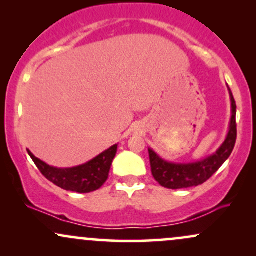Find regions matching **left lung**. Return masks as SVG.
<instances>
[{
  "label": "left lung",
  "instance_id": "obj_1",
  "mask_svg": "<svg viewBox=\"0 0 256 256\" xmlns=\"http://www.w3.org/2000/svg\"><path fill=\"white\" fill-rule=\"evenodd\" d=\"M228 89L231 100L230 126H228V132L225 140L214 154L195 162L176 164L161 158L152 148L148 149L152 177L161 186L167 188V189H186V188L204 184L218 171L230 156L236 143L237 128L236 102L232 96L230 88L228 86Z\"/></svg>",
  "mask_w": 256,
  "mask_h": 256
}]
</instances>
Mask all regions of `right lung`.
<instances>
[{"instance_id": "obj_1", "label": "right lung", "mask_w": 256, "mask_h": 256, "mask_svg": "<svg viewBox=\"0 0 256 256\" xmlns=\"http://www.w3.org/2000/svg\"><path fill=\"white\" fill-rule=\"evenodd\" d=\"M116 149L118 144L112 146L110 149L101 152L92 160L70 168H58L50 166L34 156L28 149V152L40 173L52 183L67 192L86 194L95 192L106 183Z\"/></svg>"}]
</instances>
